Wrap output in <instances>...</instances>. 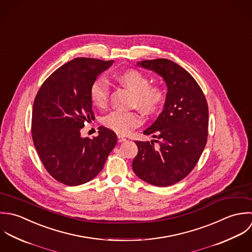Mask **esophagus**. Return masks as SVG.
<instances>
[{
	"label": "esophagus",
	"instance_id": "obj_1",
	"mask_svg": "<svg viewBox=\"0 0 252 252\" xmlns=\"http://www.w3.org/2000/svg\"><path fill=\"white\" fill-rule=\"evenodd\" d=\"M126 138L124 135H121V134L118 135V141H119V142H124V141H126Z\"/></svg>",
	"mask_w": 252,
	"mask_h": 252
}]
</instances>
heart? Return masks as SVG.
I'll list each match as a JSON object with an SVG mask.
<instances>
[{"instance_id": "b5f03b06", "label": "heart", "mask_w": 252, "mask_h": 252, "mask_svg": "<svg viewBox=\"0 0 252 252\" xmlns=\"http://www.w3.org/2000/svg\"><path fill=\"white\" fill-rule=\"evenodd\" d=\"M115 79L133 93L132 104L146 114L156 112L164 100V91L159 85H150L149 79L137 70H126L118 73ZM93 104L104 108L109 98V85L104 78H97L90 89ZM141 116L135 111L116 110L106 115L102 124L117 133H127L141 123Z\"/></svg>"}]
</instances>
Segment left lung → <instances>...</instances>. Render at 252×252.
<instances>
[{
  "mask_svg": "<svg viewBox=\"0 0 252 252\" xmlns=\"http://www.w3.org/2000/svg\"><path fill=\"white\" fill-rule=\"evenodd\" d=\"M137 65L161 76L167 94L162 112L143 131L156 139L134 141L138 153L132 169L143 181L166 187L185 178L199 161L207 140L208 106L196 80L173 61L158 58Z\"/></svg>",
  "mask_w": 252,
  "mask_h": 252,
  "instance_id": "1",
  "label": "left lung"
}]
</instances>
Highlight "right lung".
Instances as JSON below:
<instances>
[{"instance_id":"obj_1","label":"right lung","mask_w":252,"mask_h":252,"mask_svg":"<svg viewBox=\"0 0 252 252\" xmlns=\"http://www.w3.org/2000/svg\"><path fill=\"white\" fill-rule=\"evenodd\" d=\"M113 60L77 57L44 82L34 101L32 138L51 176L68 186L94 179L117 144L116 133L100 126L93 139L81 136L85 123L94 120L90 89Z\"/></svg>"}]
</instances>
